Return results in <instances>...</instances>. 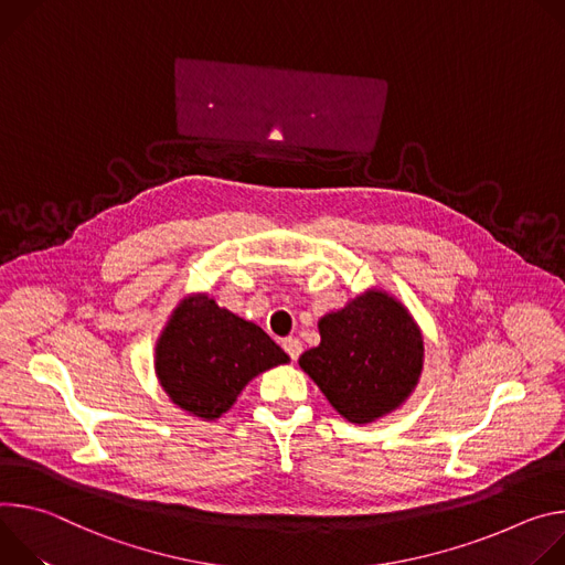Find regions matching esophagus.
Returning <instances> with one entry per match:
<instances>
[{"mask_svg": "<svg viewBox=\"0 0 565 565\" xmlns=\"http://www.w3.org/2000/svg\"><path fill=\"white\" fill-rule=\"evenodd\" d=\"M282 348H285V352L289 354V359H291V361H296V359L300 356V352H302V343H300L296 337L285 339V341H282Z\"/></svg>", "mask_w": 565, "mask_h": 565, "instance_id": "1", "label": "esophagus"}]
</instances>
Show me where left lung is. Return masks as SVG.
Listing matches in <instances>:
<instances>
[{
  "mask_svg": "<svg viewBox=\"0 0 565 565\" xmlns=\"http://www.w3.org/2000/svg\"><path fill=\"white\" fill-rule=\"evenodd\" d=\"M321 343L300 354L339 415L370 424L397 411L415 391L424 339L408 309L382 289H367L319 321Z\"/></svg>",
  "mask_w": 565,
  "mask_h": 565,
  "instance_id": "1",
  "label": "left lung"
}]
</instances>
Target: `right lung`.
I'll return each mask as SVG.
<instances>
[{
	"mask_svg": "<svg viewBox=\"0 0 565 565\" xmlns=\"http://www.w3.org/2000/svg\"><path fill=\"white\" fill-rule=\"evenodd\" d=\"M287 361L263 328L206 294L185 296L172 309L154 348L161 388L172 404L202 419L224 415L250 380Z\"/></svg>",
	"mask_w": 565,
	"mask_h": 565,
	"instance_id": "right-lung-1",
	"label": "right lung"
}]
</instances>
